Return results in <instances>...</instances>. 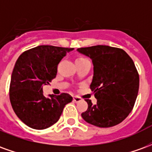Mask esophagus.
<instances>
[{
    "instance_id": "esophagus-1",
    "label": "esophagus",
    "mask_w": 152,
    "mask_h": 152,
    "mask_svg": "<svg viewBox=\"0 0 152 152\" xmlns=\"http://www.w3.org/2000/svg\"><path fill=\"white\" fill-rule=\"evenodd\" d=\"M80 100H81V99L80 98L79 96H74V97H73V101H74V102H80Z\"/></svg>"
}]
</instances>
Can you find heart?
<instances>
[{"mask_svg": "<svg viewBox=\"0 0 152 152\" xmlns=\"http://www.w3.org/2000/svg\"><path fill=\"white\" fill-rule=\"evenodd\" d=\"M86 58H77L76 59V61H80V60H86Z\"/></svg>", "mask_w": 152, "mask_h": 152, "instance_id": "1", "label": "heart"}]
</instances>
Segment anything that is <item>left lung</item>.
<instances>
[{"mask_svg":"<svg viewBox=\"0 0 152 152\" xmlns=\"http://www.w3.org/2000/svg\"><path fill=\"white\" fill-rule=\"evenodd\" d=\"M92 59L94 77L90 89L97 104L86 100L81 113L89 124L108 128L120 124L134 108L139 89V75L133 59L124 50L108 45L77 49Z\"/></svg>","mask_w":152,"mask_h":152,"instance_id":"8db88e82","label":"left lung"}]
</instances>
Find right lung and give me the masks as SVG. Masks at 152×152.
<instances>
[{
    "label": "right lung",
    "mask_w": 152,
    "mask_h": 152,
    "mask_svg": "<svg viewBox=\"0 0 152 152\" xmlns=\"http://www.w3.org/2000/svg\"><path fill=\"white\" fill-rule=\"evenodd\" d=\"M73 48L39 45L26 50L15 63L10 85V101L12 108L28 127L45 129L59 120L66 103L72 97L62 93L43 94V85H49L56 77L58 65Z\"/></svg>",
    "instance_id": "obj_1"
}]
</instances>
